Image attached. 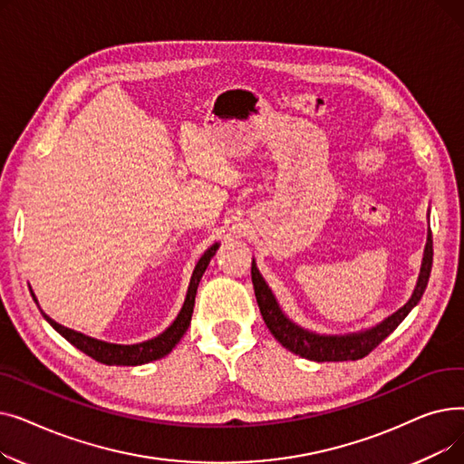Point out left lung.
<instances>
[{
    "label": "left lung",
    "mask_w": 464,
    "mask_h": 464,
    "mask_svg": "<svg viewBox=\"0 0 464 464\" xmlns=\"http://www.w3.org/2000/svg\"><path fill=\"white\" fill-rule=\"evenodd\" d=\"M430 266H432V233L429 231L420 280H418L416 289H413L411 299L402 308H399L395 314L389 315V318L383 320L380 325H376L369 331L346 334V336L315 334V333L304 331L303 327L295 325L294 322H289L282 314L276 299L273 297L269 285H266L265 280L261 278L254 261H252V282H254L256 299H257V306L261 310L263 320H265L266 327H269V331L273 333V336L284 348L294 352L295 355L306 357L310 361H318V362L357 361V359H362L364 355H369L385 336L392 334L401 325V322L406 318L408 312L420 303V299L425 294L429 276H430Z\"/></svg>",
    "instance_id": "1"
}]
</instances>
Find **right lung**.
Instances as JSON below:
<instances>
[{"label": "right lung", "instance_id": "1", "mask_svg": "<svg viewBox=\"0 0 464 464\" xmlns=\"http://www.w3.org/2000/svg\"><path fill=\"white\" fill-rule=\"evenodd\" d=\"M216 250H218V245L210 246L201 256L198 265H195V271H193V276H191L189 287H188V295H186L182 310L177 315V320L170 324L161 334H158L152 340H146V343L133 344V346L109 344V343H103V340H95V338H90V336H86L82 333L67 329V327H63V325L56 324L54 320L48 318L44 312H41V314L44 315V320L51 324L67 340V343H71L77 350H81L82 353L90 355L97 362H103V364H124V367H135V364H142V362H150V361L161 359L163 355H167L170 350L177 346V343L182 338V334L186 333V329H188V325L191 322V314H193V304H195V294H198V285L201 282L203 273L207 271V266H208L212 256L216 254ZM34 299H35V295H34Z\"/></svg>", "mask_w": 464, "mask_h": 464}]
</instances>
